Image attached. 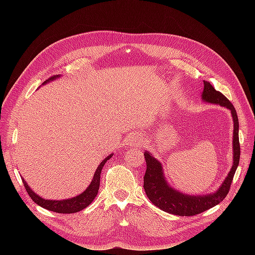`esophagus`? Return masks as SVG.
Returning <instances> with one entry per match:
<instances>
[{"mask_svg": "<svg viewBox=\"0 0 255 255\" xmlns=\"http://www.w3.org/2000/svg\"><path fill=\"white\" fill-rule=\"evenodd\" d=\"M140 140H141V139H140L139 135H133L132 137L128 138V145H132V146H139V145L141 144Z\"/></svg>", "mask_w": 255, "mask_h": 255, "instance_id": "1", "label": "esophagus"}]
</instances>
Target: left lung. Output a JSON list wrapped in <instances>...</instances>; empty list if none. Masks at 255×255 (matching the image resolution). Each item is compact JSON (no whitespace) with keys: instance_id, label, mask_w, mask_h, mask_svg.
Returning a JSON list of instances; mask_svg holds the SVG:
<instances>
[{"instance_id":"left-lung-1","label":"left lung","mask_w":255,"mask_h":255,"mask_svg":"<svg viewBox=\"0 0 255 255\" xmlns=\"http://www.w3.org/2000/svg\"><path fill=\"white\" fill-rule=\"evenodd\" d=\"M203 83L204 89L202 99L204 101L225 106L232 113L234 121L233 166L228 176L226 177L225 182L222 183L219 189L214 192V194L205 196H188L181 194L180 191H176L169 186L163 174V168H161L158 160L154 158L149 152H144L143 155L146 163V170L143 176V188L146 197L150 199V201L154 205L169 214L179 216H195L219 204L229 194L231 184H232L235 171L239 164L241 144H239L238 138L239 127L235 107L220 91L216 90L210 84V82L203 81Z\"/></svg>"}]
</instances>
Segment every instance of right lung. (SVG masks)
<instances>
[{
	"mask_svg": "<svg viewBox=\"0 0 255 255\" xmlns=\"http://www.w3.org/2000/svg\"><path fill=\"white\" fill-rule=\"evenodd\" d=\"M56 78H58V75L51 76L50 79L45 80L43 82V84L48 83L49 81H53L54 79H56ZM112 155H113V154H111V155L105 157L102 160V163L99 165V167L97 168V171L94 175V179H92V181H91L89 186L87 187V189L85 190L83 194H81L80 196H76L72 199L63 200V201L44 200V199L40 198L38 195H36L35 192L28 187V185L26 184V182L24 180H22L23 185H24V187L27 191L28 196L30 197V199H32L36 204L45 208V210H49V211L59 213V214H72V213L80 212V211L84 210L85 207H87L92 201H94V199L97 197L98 190H99V187H100V175H101L102 168L105 165L106 161L112 157Z\"/></svg>",
	"mask_w": 255,
	"mask_h": 255,
	"instance_id": "right-lung-1",
	"label": "right lung"
}]
</instances>
